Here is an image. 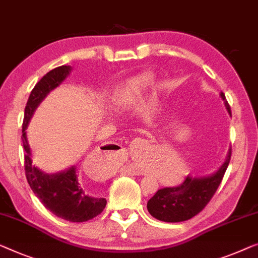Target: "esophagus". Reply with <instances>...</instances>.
Instances as JSON below:
<instances>
[{
    "mask_svg": "<svg viewBox=\"0 0 258 258\" xmlns=\"http://www.w3.org/2000/svg\"><path fill=\"white\" fill-rule=\"evenodd\" d=\"M108 151H113V150H108ZM128 174L142 175V174H143V172H142V171H138V170H136V169H130V170H129V172H128Z\"/></svg>",
    "mask_w": 258,
    "mask_h": 258,
    "instance_id": "obj_1",
    "label": "esophagus"
}]
</instances>
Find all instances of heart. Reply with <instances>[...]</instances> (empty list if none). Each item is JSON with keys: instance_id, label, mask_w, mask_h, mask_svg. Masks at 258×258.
Here are the masks:
<instances>
[{"instance_id": "heart-1", "label": "heart", "mask_w": 258, "mask_h": 258, "mask_svg": "<svg viewBox=\"0 0 258 258\" xmlns=\"http://www.w3.org/2000/svg\"><path fill=\"white\" fill-rule=\"evenodd\" d=\"M154 81V77L150 73H144L141 76L133 78L126 81V83L115 93L114 100L118 104H125L132 102L133 100L138 98L142 93H143L147 87H149ZM169 167H167V172H170L171 175L167 178H163L165 181H177L184 177L186 173V162L184 158L179 156H173L167 160Z\"/></svg>"}]
</instances>
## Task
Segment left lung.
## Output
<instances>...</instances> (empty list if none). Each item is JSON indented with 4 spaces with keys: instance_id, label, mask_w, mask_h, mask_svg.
Here are the masks:
<instances>
[{
    "instance_id": "8db88e82",
    "label": "left lung",
    "mask_w": 258,
    "mask_h": 258,
    "mask_svg": "<svg viewBox=\"0 0 258 258\" xmlns=\"http://www.w3.org/2000/svg\"><path fill=\"white\" fill-rule=\"evenodd\" d=\"M226 109L231 116V111L226 96L221 93ZM231 149L225 163L212 175L207 177H191L187 175L180 185L174 187H164L156 192L148 201L147 208L157 220L164 222H181L192 219L204 210L221 184L223 175L228 167Z\"/></svg>"
}]
</instances>
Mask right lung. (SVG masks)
I'll return each instance as SVG.
<instances>
[{
    "mask_svg": "<svg viewBox=\"0 0 258 258\" xmlns=\"http://www.w3.org/2000/svg\"><path fill=\"white\" fill-rule=\"evenodd\" d=\"M71 72V66L55 67L46 73L31 91L24 110L22 125V142L25 150V175L32 192L36 194L45 208L58 218L70 222L88 221L101 213L107 205L104 198L96 196V191L85 188L78 180L77 166L58 173H45L32 164L27 129L33 111L52 89L58 87Z\"/></svg>",
    "mask_w": 258,
    "mask_h": 258,
    "instance_id": "obj_1",
    "label": "right lung"
}]
</instances>
